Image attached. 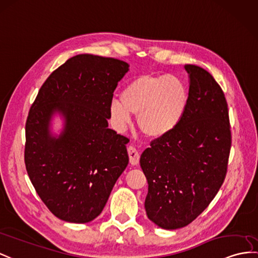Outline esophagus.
<instances>
[{"label": "esophagus", "instance_id": "esophagus-1", "mask_svg": "<svg viewBox=\"0 0 258 258\" xmlns=\"http://www.w3.org/2000/svg\"><path fill=\"white\" fill-rule=\"evenodd\" d=\"M128 155H129V161L131 165H138L140 161V154L134 147L128 148Z\"/></svg>", "mask_w": 258, "mask_h": 258}]
</instances>
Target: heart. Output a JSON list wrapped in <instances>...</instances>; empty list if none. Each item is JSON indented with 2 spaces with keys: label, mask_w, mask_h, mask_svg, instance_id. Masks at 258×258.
<instances>
[{
  "label": "heart",
  "mask_w": 258,
  "mask_h": 258,
  "mask_svg": "<svg viewBox=\"0 0 258 258\" xmlns=\"http://www.w3.org/2000/svg\"><path fill=\"white\" fill-rule=\"evenodd\" d=\"M190 102L186 82L175 75H140L125 85L120 99L109 104L112 123L122 129L138 115L141 133L151 139L171 135L183 122Z\"/></svg>",
  "instance_id": "heart-1"
}]
</instances>
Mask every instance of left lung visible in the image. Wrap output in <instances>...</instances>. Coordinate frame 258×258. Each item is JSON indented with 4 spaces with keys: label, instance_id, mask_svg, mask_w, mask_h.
<instances>
[{
    "label": "left lung",
    "instance_id": "1",
    "mask_svg": "<svg viewBox=\"0 0 258 258\" xmlns=\"http://www.w3.org/2000/svg\"><path fill=\"white\" fill-rule=\"evenodd\" d=\"M190 102L179 127L151 142L140 165L148 180L144 208L158 227H186L215 198L225 178L231 149L227 99L205 69L186 64Z\"/></svg>",
    "mask_w": 258,
    "mask_h": 258
}]
</instances>
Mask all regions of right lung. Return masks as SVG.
I'll return each mask as SVG.
<instances>
[{"label": "right lung", "mask_w": 258, "mask_h": 258, "mask_svg": "<svg viewBox=\"0 0 258 258\" xmlns=\"http://www.w3.org/2000/svg\"><path fill=\"white\" fill-rule=\"evenodd\" d=\"M127 62L78 54L42 84L26 121L25 164L31 184L53 215L86 223L103 211L127 167V138L108 128L114 91ZM59 114L64 128L51 131Z\"/></svg>", "instance_id": "right-lung-1"}]
</instances>
